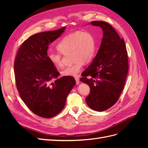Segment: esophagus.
Here are the masks:
<instances>
[{
  "label": "esophagus",
  "instance_id": "esophagus-1",
  "mask_svg": "<svg viewBox=\"0 0 148 148\" xmlns=\"http://www.w3.org/2000/svg\"><path fill=\"white\" fill-rule=\"evenodd\" d=\"M75 80H76V83L77 84H79V79L78 77H75Z\"/></svg>",
  "mask_w": 148,
  "mask_h": 148
}]
</instances>
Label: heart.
I'll return each mask as SVG.
<instances>
[{
	"instance_id": "obj_1",
	"label": "heart",
	"mask_w": 148,
	"mask_h": 148,
	"mask_svg": "<svg viewBox=\"0 0 148 148\" xmlns=\"http://www.w3.org/2000/svg\"><path fill=\"white\" fill-rule=\"evenodd\" d=\"M57 47L58 51L48 52L49 60L54 66L62 67L64 65L62 55L71 52L74 64L62 70V74L68 77H77L82 71L84 62H91L95 56L96 39L89 31H76L62 38Z\"/></svg>"
}]
</instances>
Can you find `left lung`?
<instances>
[{
  "instance_id": "8db88e82",
  "label": "left lung",
  "mask_w": 148,
  "mask_h": 148,
  "mask_svg": "<svg viewBox=\"0 0 148 148\" xmlns=\"http://www.w3.org/2000/svg\"><path fill=\"white\" fill-rule=\"evenodd\" d=\"M91 24L102 28L103 38L97 55L80 81L90 88L85 99L88 106L102 112L114 105L123 91L128 71V55L124 40L110 24L102 21Z\"/></svg>"
}]
</instances>
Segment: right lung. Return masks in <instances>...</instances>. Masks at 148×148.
I'll return each instance as SVG.
<instances>
[{
    "label": "right lung",
    "instance_id": "obj_1",
    "mask_svg": "<svg viewBox=\"0 0 148 148\" xmlns=\"http://www.w3.org/2000/svg\"><path fill=\"white\" fill-rule=\"evenodd\" d=\"M65 29L31 36L21 44L15 57V77L20 97L31 111L43 118L54 117L63 110L76 83L72 77L57 78L60 73L47 58L48 46Z\"/></svg>",
    "mask_w": 148,
    "mask_h": 148
}]
</instances>
